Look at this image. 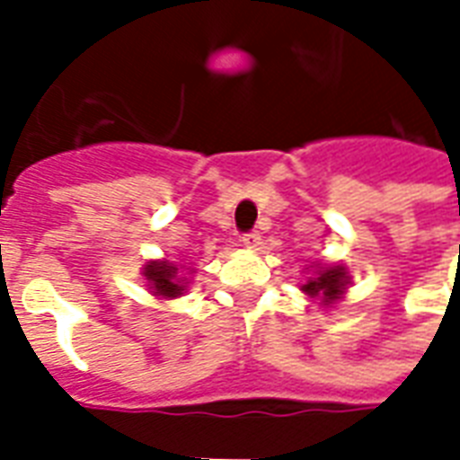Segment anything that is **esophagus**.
Segmentation results:
<instances>
[{
  "label": "esophagus",
  "mask_w": 460,
  "mask_h": 460,
  "mask_svg": "<svg viewBox=\"0 0 460 460\" xmlns=\"http://www.w3.org/2000/svg\"><path fill=\"white\" fill-rule=\"evenodd\" d=\"M241 241H243V246H246V249H259L261 234L259 231H246V234L241 236Z\"/></svg>",
  "instance_id": "obj_1"
}]
</instances>
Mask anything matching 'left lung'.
<instances>
[{"instance_id": "left-lung-1", "label": "left lung", "mask_w": 460, "mask_h": 460, "mask_svg": "<svg viewBox=\"0 0 460 460\" xmlns=\"http://www.w3.org/2000/svg\"><path fill=\"white\" fill-rule=\"evenodd\" d=\"M347 286V273L342 266H335V269H325L320 270L318 276L313 280H308L303 290L308 293V296H320L325 305L330 303H335V300L342 296V290Z\"/></svg>"}]
</instances>
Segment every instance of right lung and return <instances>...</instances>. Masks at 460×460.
<instances>
[{
	"instance_id": "1",
	"label": "right lung",
	"mask_w": 460,
	"mask_h": 460,
	"mask_svg": "<svg viewBox=\"0 0 460 460\" xmlns=\"http://www.w3.org/2000/svg\"><path fill=\"white\" fill-rule=\"evenodd\" d=\"M145 279L150 283L155 296L160 298H177L184 290V280L177 273V266H172L167 261H152L145 266Z\"/></svg>"
}]
</instances>
